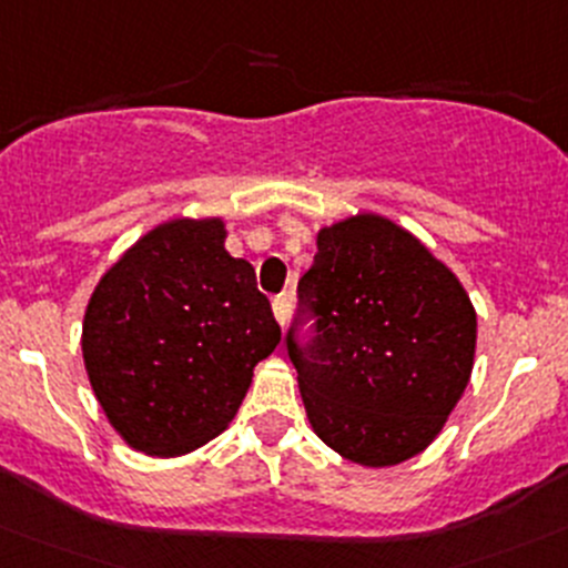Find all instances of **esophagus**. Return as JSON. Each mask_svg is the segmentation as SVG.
<instances>
[{
    "label": "esophagus",
    "instance_id": "obj_1",
    "mask_svg": "<svg viewBox=\"0 0 568 568\" xmlns=\"http://www.w3.org/2000/svg\"><path fill=\"white\" fill-rule=\"evenodd\" d=\"M273 315H275V321L281 323V326L287 323V317H290V298H287V295H275V298H273Z\"/></svg>",
    "mask_w": 568,
    "mask_h": 568
}]
</instances>
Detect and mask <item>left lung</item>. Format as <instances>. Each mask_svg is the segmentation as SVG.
Wrapping results in <instances>:
<instances>
[{
	"mask_svg": "<svg viewBox=\"0 0 568 568\" xmlns=\"http://www.w3.org/2000/svg\"><path fill=\"white\" fill-rule=\"evenodd\" d=\"M304 322L313 326L301 341ZM284 339L317 437L345 460L382 468L424 452L460 402L477 315L413 234L359 214L317 234Z\"/></svg>",
	"mask_w": 568,
	"mask_h": 568,
	"instance_id": "1",
	"label": "left lung"
}]
</instances>
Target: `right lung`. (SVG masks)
Returning a JSON list of instances; mask_svg holds the SVG:
<instances>
[{"instance_id": "add662e5", "label": "right lung", "mask_w": 568, "mask_h": 568, "mask_svg": "<svg viewBox=\"0 0 568 568\" xmlns=\"http://www.w3.org/2000/svg\"><path fill=\"white\" fill-rule=\"evenodd\" d=\"M223 242L220 220L159 225L102 275L85 310L97 402L144 455H186L220 435L281 339L256 273Z\"/></svg>"}]
</instances>
